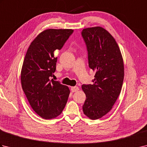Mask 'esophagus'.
Wrapping results in <instances>:
<instances>
[{"label":"esophagus","mask_w":147,"mask_h":147,"mask_svg":"<svg viewBox=\"0 0 147 147\" xmlns=\"http://www.w3.org/2000/svg\"><path fill=\"white\" fill-rule=\"evenodd\" d=\"M71 90L72 92H76L78 90H79V88L78 86H72L71 88Z\"/></svg>","instance_id":"obj_1"}]
</instances>
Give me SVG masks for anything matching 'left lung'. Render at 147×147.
<instances>
[{"instance_id":"left-lung-1","label":"left lung","mask_w":147,"mask_h":147,"mask_svg":"<svg viewBox=\"0 0 147 147\" xmlns=\"http://www.w3.org/2000/svg\"><path fill=\"white\" fill-rule=\"evenodd\" d=\"M89 67L95 71L93 85L83 84L86 94L83 111L93 120L110 111L119 95L124 80V64L120 49L110 33L102 27L83 29Z\"/></svg>"}]
</instances>
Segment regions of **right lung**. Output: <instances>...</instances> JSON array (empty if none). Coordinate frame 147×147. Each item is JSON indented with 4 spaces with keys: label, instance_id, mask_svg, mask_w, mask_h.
Returning a JSON list of instances; mask_svg holds the SVG:
<instances>
[{
    "label": "right lung",
    "instance_id": "right-lung-1",
    "mask_svg": "<svg viewBox=\"0 0 147 147\" xmlns=\"http://www.w3.org/2000/svg\"><path fill=\"white\" fill-rule=\"evenodd\" d=\"M73 33L69 29L43 31L31 43L24 59L22 88L33 111L45 119L60 115L69 95L67 86L51 78L57 60L54 51L61 50Z\"/></svg>",
    "mask_w": 147,
    "mask_h": 147
}]
</instances>
